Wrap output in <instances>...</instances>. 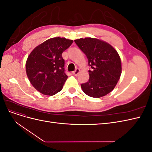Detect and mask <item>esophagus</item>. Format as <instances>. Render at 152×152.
Here are the masks:
<instances>
[{
	"label": "esophagus",
	"instance_id": "obj_1",
	"mask_svg": "<svg viewBox=\"0 0 152 152\" xmlns=\"http://www.w3.org/2000/svg\"><path fill=\"white\" fill-rule=\"evenodd\" d=\"M79 72H80L79 69V68H76V70L75 71L73 72V74L74 75H75V76H77V75H78V74H79Z\"/></svg>",
	"mask_w": 152,
	"mask_h": 152
}]
</instances>
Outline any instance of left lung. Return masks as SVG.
Here are the masks:
<instances>
[{
	"label": "left lung",
	"mask_w": 152,
	"mask_h": 152,
	"mask_svg": "<svg viewBox=\"0 0 152 152\" xmlns=\"http://www.w3.org/2000/svg\"><path fill=\"white\" fill-rule=\"evenodd\" d=\"M88 59V82L81 84L84 93L93 98H101L117 85L122 73L120 56L111 45L101 40L87 37L75 40Z\"/></svg>",
	"instance_id": "8db88e82"
}]
</instances>
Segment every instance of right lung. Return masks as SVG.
Returning a JSON list of instances; mask_svg holds the SVG:
<instances>
[{"mask_svg":"<svg viewBox=\"0 0 152 152\" xmlns=\"http://www.w3.org/2000/svg\"><path fill=\"white\" fill-rule=\"evenodd\" d=\"M72 40L54 37L36 47L28 57L26 72L31 85L45 95L61 91L68 76L62 53L70 46Z\"/></svg>","mask_w":152,"mask_h":152,"instance_id":"right-lung-1","label":"right lung"}]
</instances>
